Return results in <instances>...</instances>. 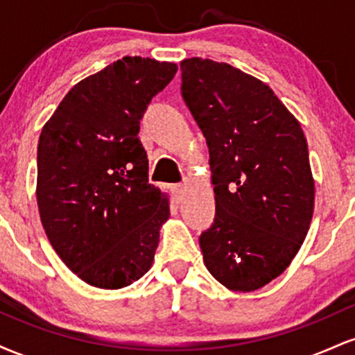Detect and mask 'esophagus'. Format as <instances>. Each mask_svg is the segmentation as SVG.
<instances>
[{"label": "esophagus", "instance_id": "obj_1", "mask_svg": "<svg viewBox=\"0 0 355 355\" xmlns=\"http://www.w3.org/2000/svg\"><path fill=\"white\" fill-rule=\"evenodd\" d=\"M185 190H187V183H177V185H173V193L177 195L178 198L185 193Z\"/></svg>", "mask_w": 355, "mask_h": 355}]
</instances>
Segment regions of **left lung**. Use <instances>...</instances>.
Segmentation results:
<instances>
[{"instance_id":"left-lung-1","label":"left lung","mask_w":355,"mask_h":355,"mask_svg":"<svg viewBox=\"0 0 355 355\" xmlns=\"http://www.w3.org/2000/svg\"><path fill=\"white\" fill-rule=\"evenodd\" d=\"M182 95L207 138L215 222L203 263L234 292H254L291 266L307 237L315 182L299 120L255 76L207 58L180 63Z\"/></svg>"}]
</instances>
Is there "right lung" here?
I'll use <instances>...</instances> for the list:
<instances>
[{"mask_svg": "<svg viewBox=\"0 0 355 355\" xmlns=\"http://www.w3.org/2000/svg\"><path fill=\"white\" fill-rule=\"evenodd\" d=\"M177 70L123 56L78 81L42 130L36 202L44 234L93 287H128L153 263L170 200L148 183L138 132L146 105Z\"/></svg>", "mask_w": 355, "mask_h": 355, "instance_id": "1", "label": "right lung"}]
</instances>
